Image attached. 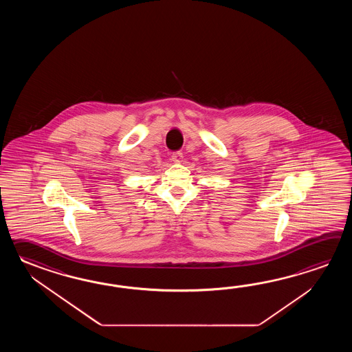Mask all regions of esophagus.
Listing matches in <instances>:
<instances>
[{"label": "esophagus", "mask_w": 352, "mask_h": 352, "mask_svg": "<svg viewBox=\"0 0 352 352\" xmlns=\"http://www.w3.org/2000/svg\"><path fill=\"white\" fill-rule=\"evenodd\" d=\"M182 157H184V155H182V152H173V155H171V160H173V162H181L182 161Z\"/></svg>", "instance_id": "esophagus-1"}]
</instances>
